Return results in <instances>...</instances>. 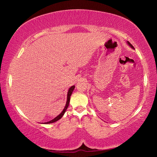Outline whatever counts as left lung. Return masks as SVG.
Segmentation results:
<instances>
[{
    "instance_id": "left-lung-1",
    "label": "left lung",
    "mask_w": 157,
    "mask_h": 157,
    "mask_svg": "<svg viewBox=\"0 0 157 157\" xmlns=\"http://www.w3.org/2000/svg\"><path fill=\"white\" fill-rule=\"evenodd\" d=\"M128 44H129V45L130 46H131V47H132V48H134V46H133L132 45V44H130V43H129V42H128Z\"/></svg>"
}]
</instances>
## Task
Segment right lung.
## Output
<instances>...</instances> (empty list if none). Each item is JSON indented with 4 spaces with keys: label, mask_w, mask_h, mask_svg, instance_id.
Listing matches in <instances>:
<instances>
[{
    "label": "right lung",
    "mask_w": 157,
    "mask_h": 157,
    "mask_svg": "<svg viewBox=\"0 0 157 157\" xmlns=\"http://www.w3.org/2000/svg\"><path fill=\"white\" fill-rule=\"evenodd\" d=\"M74 88H75V86H71V87L69 89V91H68V93H67V99L66 105H65V106L64 109H63V111L61 113H60V114H59L57 117H55V119H53L52 120H51V121H48V122H46L45 123H46V124H48V123H54V122H55V121H58V120H59L60 119H61V118L63 116V115H64V113H65L67 109V107L69 106V101H70V97H71V94H72V92H73V90H74Z\"/></svg>",
    "instance_id": "obj_1"
}]
</instances>
